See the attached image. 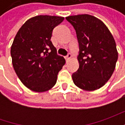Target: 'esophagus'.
Here are the masks:
<instances>
[{
    "label": "esophagus",
    "instance_id": "obj_1",
    "mask_svg": "<svg viewBox=\"0 0 125 125\" xmlns=\"http://www.w3.org/2000/svg\"><path fill=\"white\" fill-rule=\"evenodd\" d=\"M71 58H72V55H71V53H68L67 55H66V56H65V58H66L67 60H70Z\"/></svg>",
    "mask_w": 125,
    "mask_h": 125
}]
</instances>
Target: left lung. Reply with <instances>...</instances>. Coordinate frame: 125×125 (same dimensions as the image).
I'll return each instance as SVG.
<instances>
[{
  "label": "left lung",
  "mask_w": 125,
  "mask_h": 125,
  "mask_svg": "<svg viewBox=\"0 0 125 125\" xmlns=\"http://www.w3.org/2000/svg\"><path fill=\"white\" fill-rule=\"evenodd\" d=\"M74 26L79 44V68L72 74L74 83L86 91L102 88L111 77L118 60L115 42L106 26L89 14L66 17Z\"/></svg>",
  "instance_id": "8db88e82"
}]
</instances>
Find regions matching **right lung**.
I'll list each match as a JSON object with an SVG mask.
<instances>
[{"mask_svg":"<svg viewBox=\"0 0 125 125\" xmlns=\"http://www.w3.org/2000/svg\"><path fill=\"white\" fill-rule=\"evenodd\" d=\"M63 20L62 17L49 15L32 17L14 39L10 50L14 70L22 83L32 91L42 93L52 88L65 64L51 41L53 28Z\"/></svg>","mask_w":125,"mask_h":125,"instance_id":"obj_1","label":"right lung"}]
</instances>
